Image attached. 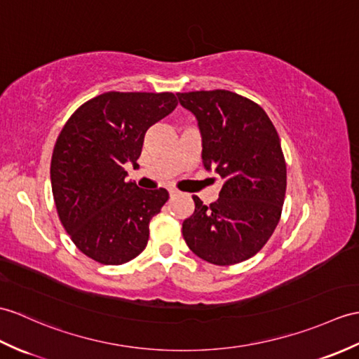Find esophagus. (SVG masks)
<instances>
[{"mask_svg":"<svg viewBox=\"0 0 359 359\" xmlns=\"http://www.w3.org/2000/svg\"><path fill=\"white\" fill-rule=\"evenodd\" d=\"M168 193H170V196L172 197V196H176V194H179V191H177L176 188H168Z\"/></svg>","mask_w":359,"mask_h":359,"instance_id":"obj_1","label":"esophagus"}]
</instances>
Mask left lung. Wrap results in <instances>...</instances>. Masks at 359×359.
<instances>
[{
    "instance_id": "1",
    "label": "left lung",
    "mask_w": 359,
    "mask_h": 359,
    "mask_svg": "<svg viewBox=\"0 0 359 359\" xmlns=\"http://www.w3.org/2000/svg\"><path fill=\"white\" fill-rule=\"evenodd\" d=\"M177 97L197 119L203 166L223 182L210 206L193 196L196 210L182 224L183 238L208 263H241L271 238L285 203L286 162L278 133L260 105L232 91Z\"/></svg>"
}]
</instances>
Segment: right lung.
<instances>
[{
	"mask_svg": "<svg viewBox=\"0 0 359 359\" xmlns=\"http://www.w3.org/2000/svg\"><path fill=\"white\" fill-rule=\"evenodd\" d=\"M176 107L172 93L108 91L82 104L57 136L50 165L57 215L95 262L123 264L145 249L168 191L140 189L123 166H137L147 130Z\"/></svg>",
	"mask_w": 359,
	"mask_h": 359,
	"instance_id": "add662e5",
	"label": "right lung"
}]
</instances>
